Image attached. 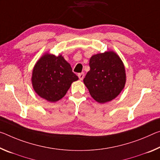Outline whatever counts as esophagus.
<instances>
[{
  "label": "esophagus",
  "mask_w": 160,
  "mask_h": 160,
  "mask_svg": "<svg viewBox=\"0 0 160 160\" xmlns=\"http://www.w3.org/2000/svg\"><path fill=\"white\" fill-rule=\"evenodd\" d=\"M78 78H79V79L80 80H82L83 78H84V73H79V74H78Z\"/></svg>",
  "instance_id": "obj_1"
}]
</instances>
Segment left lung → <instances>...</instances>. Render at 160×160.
<instances>
[{
	"instance_id": "8db88e82",
	"label": "left lung",
	"mask_w": 160,
	"mask_h": 160,
	"mask_svg": "<svg viewBox=\"0 0 160 160\" xmlns=\"http://www.w3.org/2000/svg\"><path fill=\"white\" fill-rule=\"evenodd\" d=\"M89 65L83 82L94 100L103 104L118 97L126 83L125 65L120 56L112 50L98 53L90 58Z\"/></svg>"
}]
</instances>
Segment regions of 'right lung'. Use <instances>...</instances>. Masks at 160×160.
<instances>
[{"instance_id": "1", "label": "right lung", "mask_w": 160, "mask_h": 160, "mask_svg": "<svg viewBox=\"0 0 160 160\" xmlns=\"http://www.w3.org/2000/svg\"><path fill=\"white\" fill-rule=\"evenodd\" d=\"M78 80L70 63L62 55L58 56L45 52L32 69L31 82L35 92L50 102L62 99L71 84Z\"/></svg>"}]
</instances>
